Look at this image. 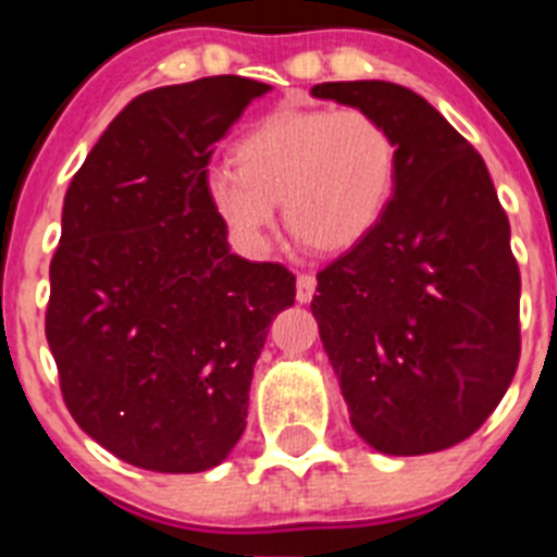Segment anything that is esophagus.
I'll list each match as a JSON object with an SVG mask.
<instances>
[{"mask_svg":"<svg viewBox=\"0 0 557 557\" xmlns=\"http://www.w3.org/2000/svg\"><path fill=\"white\" fill-rule=\"evenodd\" d=\"M314 286H318L314 274H297V300H300V304H309L314 295Z\"/></svg>","mask_w":557,"mask_h":557,"instance_id":"34e87169","label":"esophagus"}]
</instances>
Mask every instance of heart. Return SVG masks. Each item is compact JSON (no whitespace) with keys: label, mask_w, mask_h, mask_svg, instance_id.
Wrapping results in <instances>:
<instances>
[{"label":"heart","mask_w":557,"mask_h":557,"mask_svg":"<svg viewBox=\"0 0 557 557\" xmlns=\"http://www.w3.org/2000/svg\"><path fill=\"white\" fill-rule=\"evenodd\" d=\"M234 159L205 173V199L251 253L269 248L277 201L288 231L318 251L361 243L396 176V141L364 109H277L236 141Z\"/></svg>","instance_id":"obj_1"}]
</instances>
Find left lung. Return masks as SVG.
<instances>
[{"label": "left lung", "mask_w": 557, "mask_h": 557, "mask_svg": "<svg viewBox=\"0 0 557 557\" xmlns=\"http://www.w3.org/2000/svg\"><path fill=\"white\" fill-rule=\"evenodd\" d=\"M396 141L393 199L370 234L318 274L312 314L349 422L389 457L468 440L520 361V271L483 156L416 91L321 83Z\"/></svg>", "instance_id": "obj_1"}]
</instances>
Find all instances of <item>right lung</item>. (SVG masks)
<instances>
[{
    "mask_svg": "<svg viewBox=\"0 0 557 557\" xmlns=\"http://www.w3.org/2000/svg\"><path fill=\"white\" fill-rule=\"evenodd\" d=\"M269 89L219 74L144 91L65 190L48 347L74 422L135 468L196 474L231 454L271 321L295 304V274L231 253L205 199L213 144Z\"/></svg>",
    "mask_w": 557,
    "mask_h": 557,
    "instance_id": "add662e5",
    "label": "right lung"
}]
</instances>
